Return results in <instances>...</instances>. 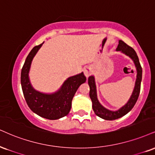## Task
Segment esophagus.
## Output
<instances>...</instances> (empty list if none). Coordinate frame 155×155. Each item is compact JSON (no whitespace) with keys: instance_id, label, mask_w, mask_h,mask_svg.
<instances>
[{"instance_id":"1","label":"esophagus","mask_w":155,"mask_h":155,"mask_svg":"<svg viewBox=\"0 0 155 155\" xmlns=\"http://www.w3.org/2000/svg\"><path fill=\"white\" fill-rule=\"evenodd\" d=\"M92 72V68H91V67L86 66L85 68H84V75L87 78H88L89 76L91 75Z\"/></svg>"}]
</instances>
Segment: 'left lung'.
I'll return each mask as SVG.
<instances>
[{
	"label": "left lung",
	"instance_id": "1",
	"mask_svg": "<svg viewBox=\"0 0 155 155\" xmlns=\"http://www.w3.org/2000/svg\"><path fill=\"white\" fill-rule=\"evenodd\" d=\"M118 45L117 48V51H120L122 53L125 54L131 58L135 65L136 69H137V79L135 81V86L129 100L125 105L121 107L118 110H110L102 106L97 99V87L95 84V79L94 76H90L88 79V84L89 86V97L92 102V108L94 113L102 119L107 120H113L115 119L120 118L124 115H126L135 105L138 97H139V93H140L141 82L142 79V68L139 63V58L137 54L133 48L128 46L124 41L119 40Z\"/></svg>",
	"mask_w": 155,
	"mask_h": 155
}]
</instances>
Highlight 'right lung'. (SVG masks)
I'll list each match as a JSON object with an SVG mask.
<instances>
[{
    "mask_svg": "<svg viewBox=\"0 0 155 155\" xmlns=\"http://www.w3.org/2000/svg\"><path fill=\"white\" fill-rule=\"evenodd\" d=\"M43 43L44 42L33 48L26 58L21 73V88L31 111L44 118L57 120L69 113L73 97L79 86L84 83L87 79L81 72L68 77L56 92L44 93L36 90L30 82L29 74L33 58Z\"/></svg>",
    "mask_w": 155,
    "mask_h": 155,
    "instance_id": "right-lung-1",
    "label": "right lung"
}]
</instances>
